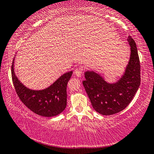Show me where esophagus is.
Returning <instances> with one entry per match:
<instances>
[{
    "label": "esophagus",
    "instance_id": "1",
    "mask_svg": "<svg viewBox=\"0 0 154 154\" xmlns=\"http://www.w3.org/2000/svg\"><path fill=\"white\" fill-rule=\"evenodd\" d=\"M83 68L82 67H79V68H77V69H75V71H74V74L76 75L77 77H81L82 76V72H83Z\"/></svg>",
    "mask_w": 154,
    "mask_h": 154
}]
</instances>
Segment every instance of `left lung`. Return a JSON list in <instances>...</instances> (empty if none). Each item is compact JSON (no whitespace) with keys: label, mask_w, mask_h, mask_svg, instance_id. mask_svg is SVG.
I'll return each instance as SVG.
<instances>
[{"label":"left lung","mask_w":154,"mask_h":154,"mask_svg":"<svg viewBox=\"0 0 154 154\" xmlns=\"http://www.w3.org/2000/svg\"><path fill=\"white\" fill-rule=\"evenodd\" d=\"M127 41L131 57L122 77L115 83H108L96 72H85L83 82L92 106L102 115H112L123 110L130 104L140 85V61L136 44L131 35Z\"/></svg>","instance_id":"left-lung-1"}]
</instances>
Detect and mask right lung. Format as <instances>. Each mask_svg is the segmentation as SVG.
<instances>
[{
	"label": "right lung",
	"mask_w": 154,
	"mask_h": 154,
	"mask_svg": "<svg viewBox=\"0 0 154 154\" xmlns=\"http://www.w3.org/2000/svg\"><path fill=\"white\" fill-rule=\"evenodd\" d=\"M14 59L11 66L13 83L17 94L25 106L42 116H54L62 112L66 106V86L72 71L63 74L48 88L32 90L25 87L16 77L13 68Z\"/></svg>",
	"instance_id": "add662e5"
}]
</instances>
